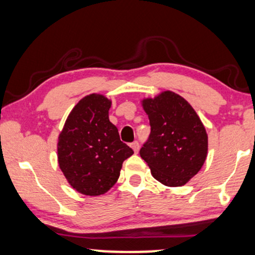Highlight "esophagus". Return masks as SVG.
<instances>
[{
    "instance_id": "obj_1",
    "label": "esophagus",
    "mask_w": 255,
    "mask_h": 255,
    "mask_svg": "<svg viewBox=\"0 0 255 255\" xmlns=\"http://www.w3.org/2000/svg\"><path fill=\"white\" fill-rule=\"evenodd\" d=\"M131 147H132V150H133L135 153H137L138 150H139V143H138L137 140H134L133 143H131Z\"/></svg>"
}]
</instances>
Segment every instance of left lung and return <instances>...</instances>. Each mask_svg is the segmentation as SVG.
I'll use <instances>...</instances> for the list:
<instances>
[{"instance_id":"1","label":"left lung","mask_w":255,"mask_h":255,"mask_svg":"<svg viewBox=\"0 0 255 255\" xmlns=\"http://www.w3.org/2000/svg\"><path fill=\"white\" fill-rule=\"evenodd\" d=\"M151 133L140 148L154 179L166 186H183L206 160L208 139L199 116L190 103L172 91L141 101Z\"/></svg>"}]
</instances>
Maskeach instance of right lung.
I'll return each instance as SVG.
<instances>
[{"instance_id":"obj_1","label":"right lung","mask_w":255,"mask_h":255,"mask_svg":"<svg viewBox=\"0 0 255 255\" xmlns=\"http://www.w3.org/2000/svg\"><path fill=\"white\" fill-rule=\"evenodd\" d=\"M111 101L91 94L69 114L58 135L61 171L72 188L85 196H101L116 184L123 161L133 154L109 120Z\"/></svg>"}]
</instances>
